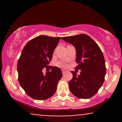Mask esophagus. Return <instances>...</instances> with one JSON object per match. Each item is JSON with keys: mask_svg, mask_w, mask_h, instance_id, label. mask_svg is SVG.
Instances as JSON below:
<instances>
[{"mask_svg": "<svg viewBox=\"0 0 122 122\" xmlns=\"http://www.w3.org/2000/svg\"><path fill=\"white\" fill-rule=\"evenodd\" d=\"M66 72V71H65V70H62V75H64L65 73Z\"/></svg>", "mask_w": 122, "mask_h": 122, "instance_id": "esophagus-1", "label": "esophagus"}]
</instances>
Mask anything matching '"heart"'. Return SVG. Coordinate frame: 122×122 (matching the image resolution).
I'll return each instance as SVG.
<instances>
[{
	"label": "heart",
	"instance_id": "b5f03b06",
	"mask_svg": "<svg viewBox=\"0 0 122 122\" xmlns=\"http://www.w3.org/2000/svg\"><path fill=\"white\" fill-rule=\"evenodd\" d=\"M57 65L60 66H62V67H66L67 66L66 64L64 62H62V61H59V62H57Z\"/></svg>",
	"mask_w": 122,
	"mask_h": 122
}]
</instances>
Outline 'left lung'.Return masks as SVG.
Returning <instances> with one entry per match:
<instances>
[{
  "instance_id": "left-lung-1",
  "label": "left lung",
  "mask_w": 122,
  "mask_h": 122,
  "mask_svg": "<svg viewBox=\"0 0 122 122\" xmlns=\"http://www.w3.org/2000/svg\"><path fill=\"white\" fill-rule=\"evenodd\" d=\"M62 39L71 43L76 50V69L80 75L71 71L72 79L69 82L71 92L80 99H89L98 92L104 81L106 64L103 53L94 40L88 35L64 37Z\"/></svg>"
}]
</instances>
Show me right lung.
Masks as SVG:
<instances>
[{
  "label": "right lung",
  "mask_w": 122,
  "mask_h": 122,
  "mask_svg": "<svg viewBox=\"0 0 122 122\" xmlns=\"http://www.w3.org/2000/svg\"><path fill=\"white\" fill-rule=\"evenodd\" d=\"M61 37L40 36L29 41L18 60V81L26 94L36 100L49 99L55 93L62 72L57 66L49 65ZM50 72L43 75L42 69Z\"/></svg>",
  "instance_id": "add662e5"
}]
</instances>
